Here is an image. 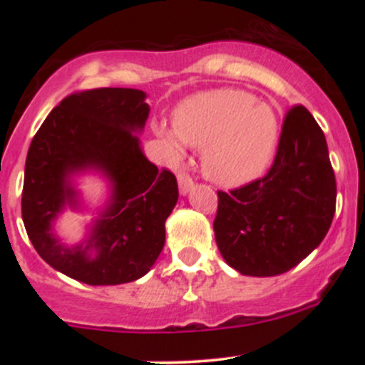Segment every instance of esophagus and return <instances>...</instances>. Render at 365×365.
<instances>
[{"instance_id":"esophagus-1","label":"esophagus","mask_w":365,"mask_h":365,"mask_svg":"<svg viewBox=\"0 0 365 365\" xmlns=\"http://www.w3.org/2000/svg\"><path fill=\"white\" fill-rule=\"evenodd\" d=\"M194 187V180H192L185 171H180L178 173V188H180V194H188L190 192V188Z\"/></svg>"}]
</instances>
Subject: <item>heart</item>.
<instances>
[{
  "instance_id": "obj_1",
  "label": "heart",
  "mask_w": 365,
  "mask_h": 365,
  "mask_svg": "<svg viewBox=\"0 0 365 365\" xmlns=\"http://www.w3.org/2000/svg\"><path fill=\"white\" fill-rule=\"evenodd\" d=\"M175 134L158 128L175 153L182 140L202 149L207 178L226 187L252 182L273 159L279 135L273 108L235 89L207 91L180 104L175 113Z\"/></svg>"
}]
</instances>
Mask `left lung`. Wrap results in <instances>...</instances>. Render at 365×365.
Here are the masks:
<instances>
[{"label":"left lung","mask_w":365,"mask_h":365,"mask_svg":"<svg viewBox=\"0 0 365 365\" xmlns=\"http://www.w3.org/2000/svg\"><path fill=\"white\" fill-rule=\"evenodd\" d=\"M334 206L326 137L307 108L297 104L284 115L269 171L244 187L217 190V249L245 276L287 273L321 244Z\"/></svg>","instance_id":"left-lung-1"}]
</instances>
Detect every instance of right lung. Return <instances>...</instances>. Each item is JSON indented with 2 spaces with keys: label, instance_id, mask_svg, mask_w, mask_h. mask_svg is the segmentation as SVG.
Masks as SVG:
<instances>
[{
  "label": "right lung",
  "instance_id": "add662e5",
  "mask_svg": "<svg viewBox=\"0 0 365 365\" xmlns=\"http://www.w3.org/2000/svg\"><path fill=\"white\" fill-rule=\"evenodd\" d=\"M148 116L144 91L73 92L49 113L31 142L22 192L25 230L37 254L77 282H135L165 247V221L178 200V185L170 170H158L142 153L135 133ZM91 168L112 182V200L90 237L66 247L53 237L52 221L65 205L76 207L69 177Z\"/></svg>",
  "mask_w": 365,
  "mask_h": 365
}]
</instances>
